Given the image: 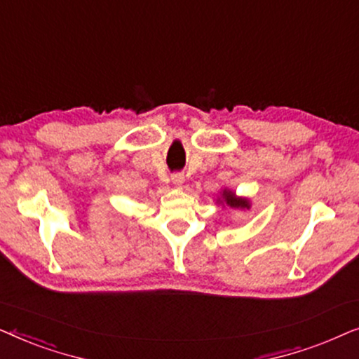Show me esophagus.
<instances>
[{
  "label": "esophagus",
  "instance_id": "obj_1",
  "mask_svg": "<svg viewBox=\"0 0 359 359\" xmlns=\"http://www.w3.org/2000/svg\"><path fill=\"white\" fill-rule=\"evenodd\" d=\"M171 181H173V184L181 186L184 183V176H183V173H180V171H176V173L171 175Z\"/></svg>",
  "mask_w": 359,
  "mask_h": 359
}]
</instances>
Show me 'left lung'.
Returning <instances> with one entry per match:
<instances>
[{
  "mask_svg": "<svg viewBox=\"0 0 359 359\" xmlns=\"http://www.w3.org/2000/svg\"><path fill=\"white\" fill-rule=\"evenodd\" d=\"M224 199H225V203H227L229 205H232V208H247L248 209L247 201L235 199V196L232 193H229V191H224Z\"/></svg>",
  "mask_w": 359,
  "mask_h": 359,
  "instance_id": "1",
  "label": "left lung"
}]
</instances>
